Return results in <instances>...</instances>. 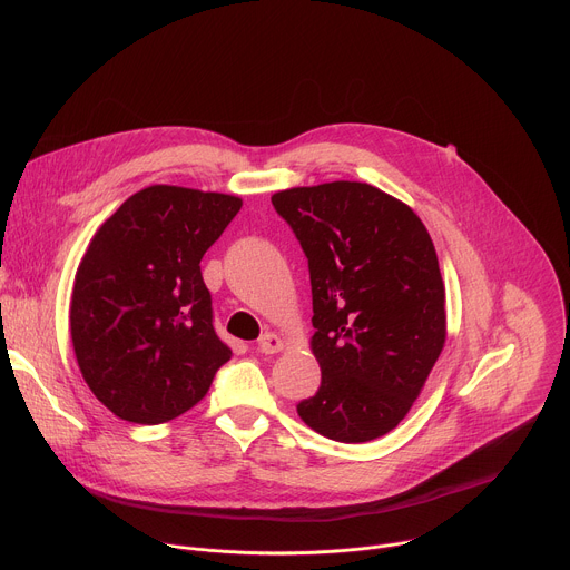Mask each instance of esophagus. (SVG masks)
Listing matches in <instances>:
<instances>
[{"label":"esophagus","mask_w":570,"mask_h":570,"mask_svg":"<svg viewBox=\"0 0 570 570\" xmlns=\"http://www.w3.org/2000/svg\"><path fill=\"white\" fill-rule=\"evenodd\" d=\"M257 350H259L262 354H277V352L284 350V341H282L279 336H275V334H264V336L259 338Z\"/></svg>","instance_id":"esophagus-1"}]
</instances>
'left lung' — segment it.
Here are the masks:
<instances>
[{
    "label": "left lung",
    "mask_w": 570,
    "mask_h": 570,
    "mask_svg": "<svg viewBox=\"0 0 570 570\" xmlns=\"http://www.w3.org/2000/svg\"><path fill=\"white\" fill-rule=\"evenodd\" d=\"M271 200L311 275L322 381L297 415L336 442L376 440L409 415L446 341L431 234L409 205L365 183L295 187Z\"/></svg>",
    "instance_id": "1"
}]
</instances>
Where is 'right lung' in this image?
<instances>
[{
    "label": "right lung",
    "instance_id": "1",
    "mask_svg": "<svg viewBox=\"0 0 570 570\" xmlns=\"http://www.w3.org/2000/svg\"><path fill=\"white\" fill-rule=\"evenodd\" d=\"M238 209L236 196L153 185L90 240L69 330L80 374L117 417L148 426L180 417L229 361L200 259Z\"/></svg>",
    "mask_w": 570,
    "mask_h": 570
}]
</instances>
